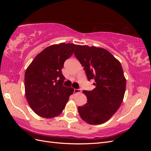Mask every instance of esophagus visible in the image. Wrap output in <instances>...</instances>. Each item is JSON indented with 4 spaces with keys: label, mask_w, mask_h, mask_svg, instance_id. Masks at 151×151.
Instances as JSON below:
<instances>
[{
    "label": "esophagus",
    "mask_w": 151,
    "mask_h": 151,
    "mask_svg": "<svg viewBox=\"0 0 151 151\" xmlns=\"http://www.w3.org/2000/svg\"><path fill=\"white\" fill-rule=\"evenodd\" d=\"M81 92V90L80 89H75L74 91V94H77V93H80Z\"/></svg>",
    "instance_id": "obj_1"
}]
</instances>
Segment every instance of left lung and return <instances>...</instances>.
Masks as SVG:
<instances>
[{
	"label": "left lung",
	"instance_id": "1",
	"mask_svg": "<svg viewBox=\"0 0 151 151\" xmlns=\"http://www.w3.org/2000/svg\"><path fill=\"white\" fill-rule=\"evenodd\" d=\"M74 55L96 86L92 91H83L88 101L78 107L79 115L89 124H102L115 114L124 98L126 79L122 65L103 48L77 45Z\"/></svg>",
	"mask_w": 151,
	"mask_h": 151
}]
</instances>
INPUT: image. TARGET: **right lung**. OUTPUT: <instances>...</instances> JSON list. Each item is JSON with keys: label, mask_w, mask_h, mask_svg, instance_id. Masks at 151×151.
I'll list each match as a JSON object with an SVG mask.
<instances>
[{"label": "right lung", "mask_w": 151, "mask_h": 151, "mask_svg": "<svg viewBox=\"0 0 151 151\" xmlns=\"http://www.w3.org/2000/svg\"><path fill=\"white\" fill-rule=\"evenodd\" d=\"M76 47L75 44L65 43L49 46L38 54L27 68L26 97L38 116L47 118L58 116L74 93L73 88L63 86L65 77L62 68Z\"/></svg>", "instance_id": "add662e5"}]
</instances>
